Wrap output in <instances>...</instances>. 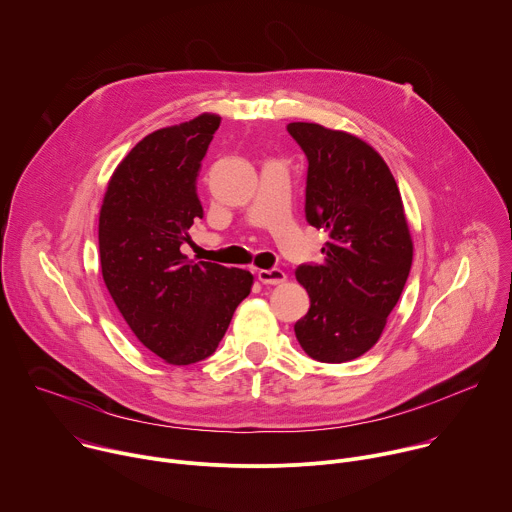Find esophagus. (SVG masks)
Segmentation results:
<instances>
[{
  "instance_id": "1",
  "label": "esophagus",
  "mask_w": 512,
  "mask_h": 512,
  "mask_svg": "<svg viewBox=\"0 0 512 512\" xmlns=\"http://www.w3.org/2000/svg\"><path fill=\"white\" fill-rule=\"evenodd\" d=\"M257 277L265 285H279V283H283L287 279V275L281 269H261L257 273Z\"/></svg>"
}]
</instances>
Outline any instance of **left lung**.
I'll return each instance as SVG.
<instances>
[{
    "label": "left lung",
    "instance_id": "left-lung-1",
    "mask_svg": "<svg viewBox=\"0 0 512 512\" xmlns=\"http://www.w3.org/2000/svg\"><path fill=\"white\" fill-rule=\"evenodd\" d=\"M308 158L306 218L328 233L322 265H300L310 296L296 338L320 362L371 350L397 306L413 261L401 192L385 160L360 137L318 123H289Z\"/></svg>",
    "mask_w": 512,
    "mask_h": 512
}]
</instances>
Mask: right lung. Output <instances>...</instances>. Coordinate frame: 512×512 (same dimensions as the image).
<instances>
[{"instance_id":"obj_1","label":"right lung","mask_w":512,"mask_h":512,"mask_svg":"<svg viewBox=\"0 0 512 512\" xmlns=\"http://www.w3.org/2000/svg\"><path fill=\"white\" fill-rule=\"evenodd\" d=\"M218 125L221 117L202 113L145 135L115 168L99 214L109 294L137 340L168 364L210 356L253 285L245 269L180 251L204 214L196 178Z\"/></svg>"}]
</instances>
